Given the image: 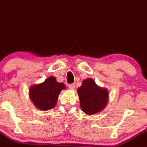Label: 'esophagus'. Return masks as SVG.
<instances>
[{
  "label": "esophagus",
  "mask_w": 147,
  "mask_h": 147,
  "mask_svg": "<svg viewBox=\"0 0 147 147\" xmlns=\"http://www.w3.org/2000/svg\"><path fill=\"white\" fill-rule=\"evenodd\" d=\"M69 89L74 90V89H75V84H70V85H69Z\"/></svg>",
  "instance_id": "obj_1"
}]
</instances>
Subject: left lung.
Wrapping results in <instances>:
<instances>
[{"mask_svg":"<svg viewBox=\"0 0 147 147\" xmlns=\"http://www.w3.org/2000/svg\"><path fill=\"white\" fill-rule=\"evenodd\" d=\"M78 93L81 109L89 116L101 112L108 104V90L97 85L91 78L82 81V85L78 89Z\"/></svg>","mask_w":147,"mask_h":147,"instance_id":"8db88e82","label":"left lung"}]
</instances>
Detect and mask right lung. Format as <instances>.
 Listing matches in <instances>:
<instances>
[{
    "label": "right lung",
    "mask_w": 147,
    "mask_h": 147,
    "mask_svg": "<svg viewBox=\"0 0 147 147\" xmlns=\"http://www.w3.org/2000/svg\"><path fill=\"white\" fill-rule=\"evenodd\" d=\"M65 89V84L58 82L55 77L51 76L42 83L31 85L28 95L36 108L45 111L55 108L59 93Z\"/></svg>",
    "instance_id": "right-lung-1"
}]
</instances>
